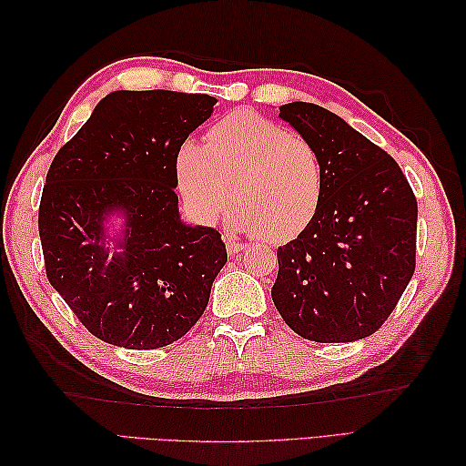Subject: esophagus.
I'll use <instances>...</instances> for the list:
<instances>
[{
  "instance_id": "esophagus-1",
  "label": "esophagus",
  "mask_w": 466,
  "mask_h": 466,
  "mask_svg": "<svg viewBox=\"0 0 466 466\" xmlns=\"http://www.w3.org/2000/svg\"><path fill=\"white\" fill-rule=\"evenodd\" d=\"M226 248H228V254H238V252H242L246 248V244L234 240V238H228L226 240Z\"/></svg>"
}]
</instances>
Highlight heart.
<instances>
[{
    "label": "heart",
    "instance_id": "heart-1",
    "mask_svg": "<svg viewBox=\"0 0 466 466\" xmlns=\"http://www.w3.org/2000/svg\"><path fill=\"white\" fill-rule=\"evenodd\" d=\"M177 186L204 222L228 216L236 232H258L282 244L296 238L320 210L326 170L310 140L250 110L218 120L204 144L184 142L176 154Z\"/></svg>",
    "mask_w": 466,
    "mask_h": 466
}]
</instances>
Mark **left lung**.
Segmentation results:
<instances>
[{
  "mask_svg": "<svg viewBox=\"0 0 466 466\" xmlns=\"http://www.w3.org/2000/svg\"><path fill=\"white\" fill-rule=\"evenodd\" d=\"M280 117L322 156L320 210L279 248L272 300L306 340L352 342L374 334L417 262L419 206L400 166L324 107L280 106Z\"/></svg>",
  "mask_w": 466,
  "mask_h": 466,
  "instance_id": "left-lung-1",
  "label": "left lung"
}]
</instances>
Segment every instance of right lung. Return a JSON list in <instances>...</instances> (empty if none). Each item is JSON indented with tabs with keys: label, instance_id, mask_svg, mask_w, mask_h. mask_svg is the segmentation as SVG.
<instances>
[{
	"label": "right lung",
	"instance_id": "add662e5",
	"mask_svg": "<svg viewBox=\"0 0 466 466\" xmlns=\"http://www.w3.org/2000/svg\"><path fill=\"white\" fill-rule=\"evenodd\" d=\"M216 102L112 92L49 166L37 218L47 280L104 342L162 349L206 310L226 246L214 228L180 220L174 187L176 154ZM114 213L125 228L110 239Z\"/></svg>",
	"mask_w": 466,
	"mask_h": 466
}]
</instances>
